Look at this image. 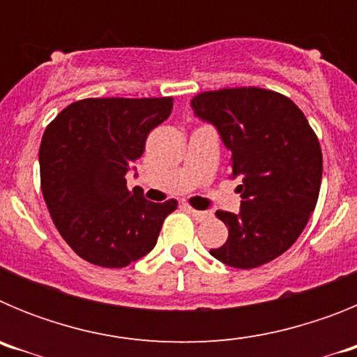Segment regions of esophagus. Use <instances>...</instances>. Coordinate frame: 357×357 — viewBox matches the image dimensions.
I'll return each mask as SVG.
<instances>
[{
  "label": "esophagus",
  "instance_id": "esophagus-1",
  "mask_svg": "<svg viewBox=\"0 0 357 357\" xmlns=\"http://www.w3.org/2000/svg\"><path fill=\"white\" fill-rule=\"evenodd\" d=\"M189 213H191V216L197 220V222H206V220H209L211 216H213V213H209V211H197V209H189Z\"/></svg>",
  "mask_w": 357,
  "mask_h": 357
}]
</instances>
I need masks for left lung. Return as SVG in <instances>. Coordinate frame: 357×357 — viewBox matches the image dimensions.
Returning a JSON list of instances; mask_svg holds the SVG:
<instances>
[{"instance_id": "1", "label": "left lung", "mask_w": 357, "mask_h": 357, "mask_svg": "<svg viewBox=\"0 0 357 357\" xmlns=\"http://www.w3.org/2000/svg\"><path fill=\"white\" fill-rule=\"evenodd\" d=\"M191 109L218 130L230 155L232 178L241 176L239 213L218 211L229 229L218 261L239 270L284 254L307 225L321 184L317 134L289 98L259 87L200 93Z\"/></svg>"}]
</instances>
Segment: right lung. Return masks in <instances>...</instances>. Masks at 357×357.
Returning a JSON list of instances; mask_svg holds the SVG:
<instances>
[{
  "mask_svg": "<svg viewBox=\"0 0 357 357\" xmlns=\"http://www.w3.org/2000/svg\"><path fill=\"white\" fill-rule=\"evenodd\" d=\"M173 98H87L48 125L39 150L40 188L53 223L82 259L123 268L153 250L176 200L153 204L127 175Z\"/></svg>",
  "mask_w": 357,
  "mask_h": 357,
  "instance_id": "obj_1",
  "label": "right lung"
}]
</instances>
